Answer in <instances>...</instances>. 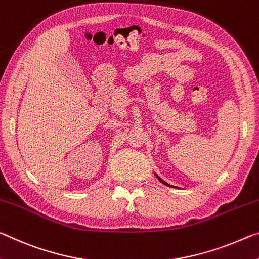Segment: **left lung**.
Wrapping results in <instances>:
<instances>
[{"label": "left lung", "instance_id": "1", "mask_svg": "<svg viewBox=\"0 0 259 259\" xmlns=\"http://www.w3.org/2000/svg\"><path fill=\"white\" fill-rule=\"evenodd\" d=\"M155 176H157V178H158V180H160V182H162V183H163V184H166V186H168V187H170V186H169V184H167V183H166V182H165V181H162V180H161V179H160V178H159V176H158V175H155Z\"/></svg>", "mask_w": 259, "mask_h": 259}]
</instances>
